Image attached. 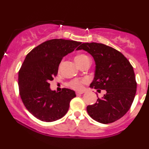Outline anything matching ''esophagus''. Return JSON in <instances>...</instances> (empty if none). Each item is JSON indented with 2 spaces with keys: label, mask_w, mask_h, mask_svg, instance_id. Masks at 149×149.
Segmentation results:
<instances>
[{
  "label": "esophagus",
  "mask_w": 149,
  "mask_h": 149,
  "mask_svg": "<svg viewBox=\"0 0 149 149\" xmlns=\"http://www.w3.org/2000/svg\"><path fill=\"white\" fill-rule=\"evenodd\" d=\"M84 93V92H76V95H82V94Z\"/></svg>",
  "instance_id": "34e87169"
}]
</instances>
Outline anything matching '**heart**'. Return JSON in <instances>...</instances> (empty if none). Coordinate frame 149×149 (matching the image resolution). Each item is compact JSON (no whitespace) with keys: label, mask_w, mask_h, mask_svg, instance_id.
<instances>
[{"label":"heart","mask_w":149,"mask_h":149,"mask_svg":"<svg viewBox=\"0 0 149 149\" xmlns=\"http://www.w3.org/2000/svg\"><path fill=\"white\" fill-rule=\"evenodd\" d=\"M87 59H89V57L85 54H78L75 57V61L77 64L79 66L80 64L85 61ZM85 83V80H73L70 83V86L75 90H81L83 88V84Z\"/></svg>","instance_id":"heart-1"}]
</instances>
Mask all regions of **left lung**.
Instances as JSON below:
<instances>
[{
	"label": "left lung",
	"mask_w": 149,
	"mask_h": 149,
	"mask_svg": "<svg viewBox=\"0 0 149 149\" xmlns=\"http://www.w3.org/2000/svg\"><path fill=\"white\" fill-rule=\"evenodd\" d=\"M77 50L83 49L94 58L95 77L90 88L106 94L97 102L87 107L90 117L100 123H113L129 111L136 91L134 69L123 54L111 47L97 42H85Z\"/></svg>",
	"instance_id": "obj_1"
}]
</instances>
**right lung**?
<instances>
[{
  "label": "right lung",
  "mask_w": 149,
  "mask_h": 149,
  "mask_svg": "<svg viewBox=\"0 0 149 149\" xmlns=\"http://www.w3.org/2000/svg\"><path fill=\"white\" fill-rule=\"evenodd\" d=\"M80 44L74 40L52 39L38 45L26 57L19 71V90L25 107L36 118L52 122L67 113L76 93L67 88L53 91L49 81L57 75L62 58Z\"/></svg>",
  "instance_id": "right-lung-1"
}]
</instances>
